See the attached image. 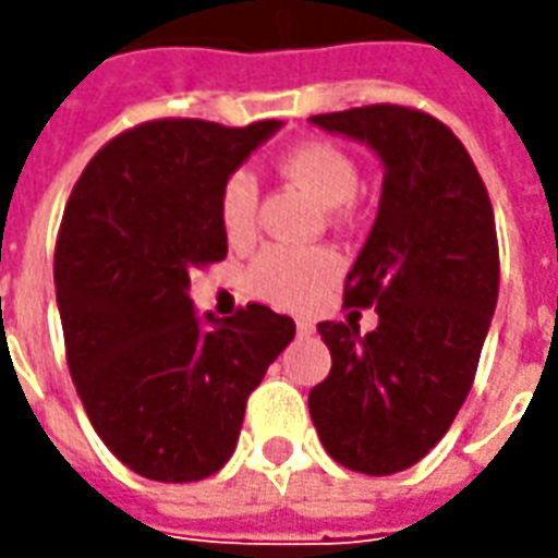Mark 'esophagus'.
<instances>
[{"instance_id": "esophagus-1", "label": "esophagus", "mask_w": 558, "mask_h": 558, "mask_svg": "<svg viewBox=\"0 0 558 558\" xmlns=\"http://www.w3.org/2000/svg\"><path fill=\"white\" fill-rule=\"evenodd\" d=\"M295 331H299V338H307V335H314V323L299 319V323H295Z\"/></svg>"}]
</instances>
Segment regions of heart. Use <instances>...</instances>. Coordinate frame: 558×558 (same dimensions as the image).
Returning a JSON list of instances; mask_svg holds the SVG:
<instances>
[{
	"instance_id": "obj_1",
	"label": "heart",
	"mask_w": 558,
	"mask_h": 558,
	"mask_svg": "<svg viewBox=\"0 0 558 558\" xmlns=\"http://www.w3.org/2000/svg\"><path fill=\"white\" fill-rule=\"evenodd\" d=\"M280 175L302 184L319 206L331 208V218H350L352 196L359 194L362 172L347 148L328 140H304L278 160ZM259 184L251 170H235L220 184V230L232 244L251 242L256 235ZM340 271L338 256L328 247H287L271 244L247 268V287L254 295L278 307H307L323 299Z\"/></svg>"
}]
</instances>
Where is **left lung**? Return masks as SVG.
Listing matches in <instances>:
<instances>
[{"instance_id": "obj_1", "label": "left lung", "mask_w": 558, "mask_h": 558, "mask_svg": "<svg viewBox=\"0 0 558 558\" xmlns=\"http://www.w3.org/2000/svg\"><path fill=\"white\" fill-rule=\"evenodd\" d=\"M383 158V203L343 283V307L379 326L319 323L331 371L311 388L319 442L340 466L395 475L442 439L463 407L499 295V242L487 187L436 116L367 104L311 116Z\"/></svg>"}]
</instances>
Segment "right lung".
I'll return each instance as SVG.
<instances>
[{
  "label": "right lung",
  "instance_id": "1",
  "mask_svg": "<svg viewBox=\"0 0 558 558\" xmlns=\"http://www.w3.org/2000/svg\"><path fill=\"white\" fill-rule=\"evenodd\" d=\"M278 128L151 119L110 140L68 196L53 259L68 371L95 433L143 478L215 475L295 335L266 304L203 328L187 299L191 271L227 256L220 184Z\"/></svg>",
  "mask_w": 558,
  "mask_h": 558
}]
</instances>
